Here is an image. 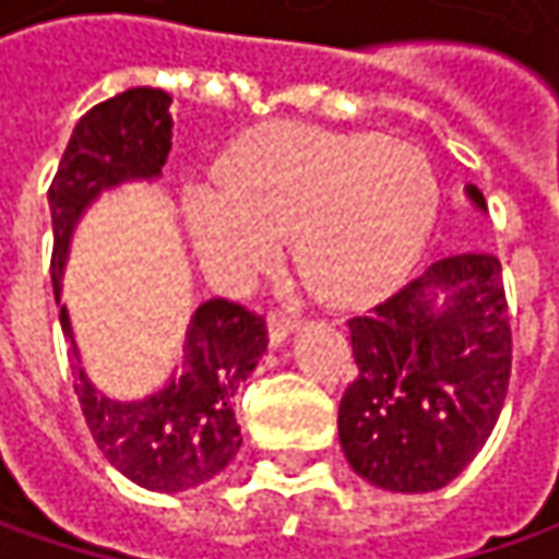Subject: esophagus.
<instances>
[{"mask_svg": "<svg viewBox=\"0 0 559 559\" xmlns=\"http://www.w3.org/2000/svg\"><path fill=\"white\" fill-rule=\"evenodd\" d=\"M295 333V320L286 317V313H270L267 320V335H270V345L273 348H280L289 335Z\"/></svg>", "mask_w": 559, "mask_h": 559, "instance_id": "obj_1", "label": "esophagus"}]
</instances>
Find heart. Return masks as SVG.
Here are the masks:
<instances>
[{
	"label": "heart",
	"mask_w": 559,
	"mask_h": 559,
	"mask_svg": "<svg viewBox=\"0 0 559 559\" xmlns=\"http://www.w3.org/2000/svg\"><path fill=\"white\" fill-rule=\"evenodd\" d=\"M429 155L373 133L270 123L214 167V189L183 199L202 270L239 286L280 258L283 236L301 280L323 301H370L414 267L439 217Z\"/></svg>",
	"instance_id": "b5f03b06"
}]
</instances>
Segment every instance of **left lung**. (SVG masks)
Here are the masks:
<instances>
[{"label": "left lung", "mask_w": 559, "mask_h": 559, "mask_svg": "<svg viewBox=\"0 0 559 559\" xmlns=\"http://www.w3.org/2000/svg\"><path fill=\"white\" fill-rule=\"evenodd\" d=\"M463 195L485 214L479 186ZM348 330L357 379L338 404L348 466L401 495L454 483L491 436L510 382L501 261L444 258Z\"/></svg>", "instance_id": "obj_1"}]
</instances>
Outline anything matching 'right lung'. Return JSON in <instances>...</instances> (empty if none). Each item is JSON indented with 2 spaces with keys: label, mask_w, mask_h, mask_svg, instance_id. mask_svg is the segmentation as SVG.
I'll return each instance as SVG.
<instances>
[{
  "label": "right lung",
  "mask_w": 559,
  "mask_h": 559,
  "mask_svg": "<svg viewBox=\"0 0 559 559\" xmlns=\"http://www.w3.org/2000/svg\"><path fill=\"white\" fill-rule=\"evenodd\" d=\"M170 102L164 90L133 86L90 108L76 120L49 186L55 305L83 417L118 473L164 495L211 483L236 457L242 444L236 392L267 352L264 320L224 298L204 301L186 326L180 364H174L162 385L140 397H115L98 392L80 364L71 313L61 301V280L76 226L105 192L162 180L174 140Z\"/></svg>",
  "instance_id": "add662e5"
}]
</instances>
